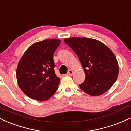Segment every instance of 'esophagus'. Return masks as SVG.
I'll list each match as a JSON object with an SVG mask.
<instances>
[{"mask_svg": "<svg viewBox=\"0 0 131 131\" xmlns=\"http://www.w3.org/2000/svg\"><path fill=\"white\" fill-rule=\"evenodd\" d=\"M73 73H74V72H73V70H70L68 71L67 75H68V76H72V75H73Z\"/></svg>", "mask_w": 131, "mask_h": 131, "instance_id": "esophagus-1", "label": "esophagus"}]
</instances>
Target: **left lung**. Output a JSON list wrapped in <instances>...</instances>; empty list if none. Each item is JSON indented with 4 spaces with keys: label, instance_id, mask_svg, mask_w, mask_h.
<instances>
[{
    "label": "left lung",
    "instance_id": "1",
    "mask_svg": "<svg viewBox=\"0 0 131 131\" xmlns=\"http://www.w3.org/2000/svg\"><path fill=\"white\" fill-rule=\"evenodd\" d=\"M76 53L85 73L79 87L92 96L106 92L116 81L119 66L112 51L99 40L87 37H71L64 40Z\"/></svg>",
    "mask_w": 131,
    "mask_h": 131
}]
</instances>
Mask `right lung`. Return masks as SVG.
<instances>
[{"label":"right lung","mask_w":131,"mask_h":131,"mask_svg":"<svg viewBox=\"0 0 131 131\" xmlns=\"http://www.w3.org/2000/svg\"><path fill=\"white\" fill-rule=\"evenodd\" d=\"M60 40L46 39L27 49L18 64L16 79L19 88L27 96L44 101L58 89L60 78L55 74L53 55Z\"/></svg>","instance_id":"right-lung-1"}]
</instances>
